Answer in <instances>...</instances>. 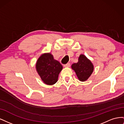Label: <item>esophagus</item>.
<instances>
[{"label":"esophagus","instance_id":"34e87169","mask_svg":"<svg viewBox=\"0 0 124 124\" xmlns=\"http://www.w3.org/2000/svg\"><path fill=\"white\" fill-rule=\"evenodd\" d=\"M70 66V64L69 63H67V64H65L63 65V67H69Z\"/></svg>","mask_w":124,"mask_h":124}]
</instances>
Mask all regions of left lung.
I'll use <instances>...</instances> for the list:
<instances>
[{
    "label": "left lung",
    "mask_w": 124,
    "mask_h": 124,
    "mask_svg": "<svg viewBox=\"0 0 124 124\" xmlns=\"http://www.w3.org/2000/svg\"><path fill=\"white\" fill-rule=\"evenodd\" d=\"M71 68L75 71L78 80L82 82L87 80L93 71L92 62L83 54L80 55L78 62L73 63Z\"/></svg>",
    "instance_id": "8db88e82"
}]
</instances>
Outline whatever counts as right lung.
Instances as JSON below:
<instances>
[{"mask_svg": "<svg viewBox=\"0 0 124 124\" xmlns=\"http://www.w3.org/2000/svg\"><path fill=\"white\" fill-rule=\"evenodd\" d=\"M36 70L45 84L52 85L57 82L62 66L58 61L54 59L50 53L41 55L36 65Z\"/></svg>", "mask_w": 124, "mask_h": 124, "instance_id": "obj_1", "label": "right lung"}]
</instances>
